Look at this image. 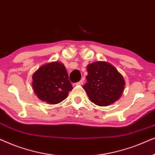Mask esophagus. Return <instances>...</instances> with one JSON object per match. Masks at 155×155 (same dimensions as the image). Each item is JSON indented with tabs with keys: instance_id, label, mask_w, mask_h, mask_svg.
I'll list each match as a JSON object with an SVG mask.
<instances>
[{
	"instance_id": "esophagus-1",
	"label": "esophagus",
	"mask_w": 155,
	"mask_h": 155,
	"mask_svg": "<svg viewBox=\"0 0 155 155\" xmlns=\"http://www.w3.org/2000/svg\"><path fill=\"white\" fill-rule=\"evenodd\" d=\"M83 84V80H81L80 81H79L78 82H77V83H76V85H81V84Z\"/></svg>"
}]
</instances>
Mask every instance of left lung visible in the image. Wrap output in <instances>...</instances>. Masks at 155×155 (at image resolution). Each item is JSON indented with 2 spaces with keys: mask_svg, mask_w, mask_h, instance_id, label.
<instances>
[{
  "mask_svg": "<svg viewBox=\"0 0 155 155\" xmlns=\"http://www.w3.org/2000/svg\"><path fill=\"white\" fill-rule=\"evenodd\" d=\"M88 75L83 86L92 102L106 107L117 101L125 86L122 75L109 63L97 61L87 67Z\"/></svg>",
  "mask_w": 155,
  "mask_h": 155,
  "instance_id": "left-lung-1",
  "label": "left lung"
}]
</instances>
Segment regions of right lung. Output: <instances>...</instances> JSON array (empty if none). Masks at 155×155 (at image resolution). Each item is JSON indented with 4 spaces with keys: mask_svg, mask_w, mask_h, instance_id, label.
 <instances>
[{
    "mask_svg": "<svg viewBox=\"0 0 155 155\" xmlns=\"http://www.w3.org/2000/svg\"><path fill=\"white\" fill-rule=\"evenodd\" d=\"M32 79L36 94L50 104L64 100L73 89L65 66L59 62L42 65L34 73Z\"/></svg>",
    "mask_w": 155,
    "mask_h": 155,
    "instance_id": "1",
    "label": "right lung"
}]
</instances>
